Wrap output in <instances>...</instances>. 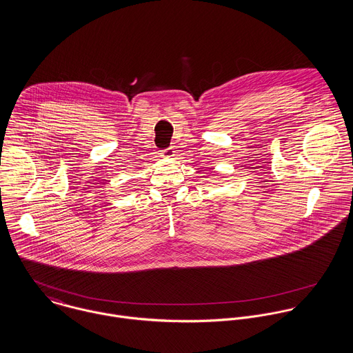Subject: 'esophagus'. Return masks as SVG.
Returning a JSON list of instances; mask_svg holds the SVG:
<instances>
[{
    "label": "esophagus",
    "instance_id": "1",
    "mask_svg": "<svg viewBox=\"0 0 353 353\" xmlns=\"http://www.w3.org/2000/svg\"><path fill=\"white\" fill-rule=\"evenodd\" d=\"M173 155H174V150H173L172 147L165 148V150H162V152H161V157H163V158H172Z\"/></svg>",
    "mask_w": 353,
    "mask_h": 353
}]
</instances>
